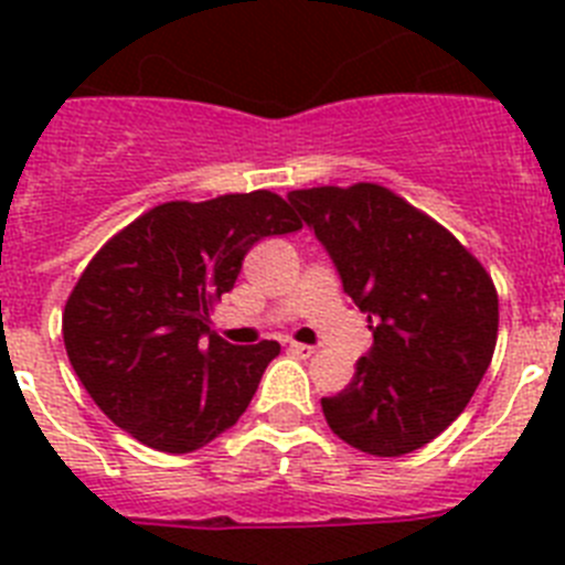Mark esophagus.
Listing matches in <instances>:
<instances>
[{
    "instance_id": "obj_1",
    "label": "esophagus",
    "mask_w": 565,
    "mask_h": 565,
    "mask_svg": "<svg viewBox=\"0 0 565 565\" xmlns=\"http://www.w3.org/2000/svg\"><path fill=\"white\" fill-rule=\"evenodd\" d=\"M288 351H291L294 356L308 359V356H313V353H317V348H313V344H299V342H291V344H288Z\"/></svg>"
}]
</instances>
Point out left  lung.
<instances>
[{"instance_id":"left-lung-1","label":"left lung","mask_w":565,"mask_h":565,"mask_svg":"<svg viewBox=\"0 0 565 565\" xmlns=\"http://www.w3.org/2000/svg\"><path fill=\"white\" fill-rule=\"evenodd\" d=\"M288 201L373 331L351 384L322 398L328 427L379 458L430 444L461 416L495 353L492 277L447 228L376 183L297 189Z\"/></svg>"}]
</instances>
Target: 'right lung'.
I'll list each match as a JSON object with an SVG mask.
<instances>
[{"label":"right lung","instance_id":"obj_1","mask_svg":"<svg viewBox=\"0 0 565 565\" xmlns=\"http://www.w3.org/2000/svg\"><path fill=\"white\" fill-rule=\"evenodd\" d=\"M302 228L279 194H221L149 209L89 259L62 317L70 364L104 416L161 452H192L246 413L277 342L209 331L243 257Z\"/></svg>","mask_w":565,"mask_h":565}]
</instances>
